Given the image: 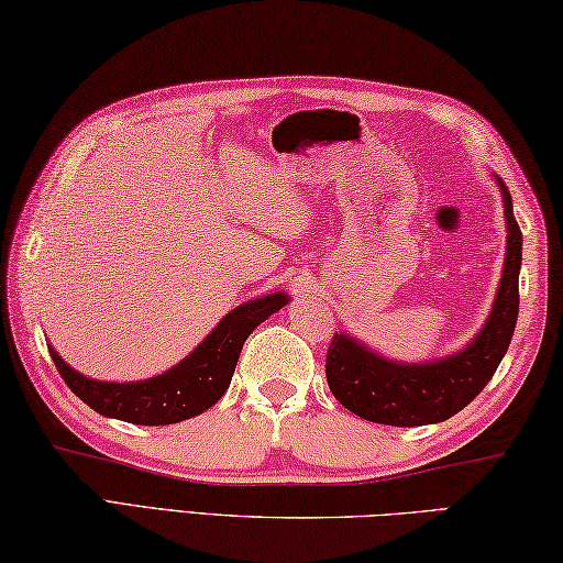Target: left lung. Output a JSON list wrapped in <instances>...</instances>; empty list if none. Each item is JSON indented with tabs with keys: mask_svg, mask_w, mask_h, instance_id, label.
Instances as JSON below:
<instances>
[{
	"mask_svg": "<svg viewBox=\"0 0 563 563\" xmlns=\"http://www.w3.org/2000/svg\"><path fill=\"white\" fill-rule=\"evenodd\" d=\"M499 187L507 219L505 271L487 324L470 346L441 362L396 364L382 360L352 336H332L324 360L327 384L336 401L364 421L398 428L448 421L493 379L512 342L522 265V231L512 213V197L503 181Z\"/></svg>",
	"mask_w": 563,
	"mask_h": 563,
	"instance_id": "1",
	"label": "left lung"
}]
</instances>
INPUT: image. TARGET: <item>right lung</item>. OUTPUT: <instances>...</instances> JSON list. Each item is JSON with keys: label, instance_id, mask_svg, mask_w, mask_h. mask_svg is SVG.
<instances>
[{"label": "right lung", "instance_id": "obj_1", "mask_svg": "<svg viewBox=\"0 0 563 563\" xmlns=\"http://www.w3.org/2000/svg\"><path fill=\"white\" fill-rule=\"evenodd\" d=\"M288 305V295L273 292L231 310L187 360L145 382L110 384L78 374L48 346L60 379L93 411L137 426H167L187 421L219 401L231 384L239 354L249 334L265 317Z\"/></svg>", "mask_w": 563, "mask_h": 563}]
</instances>
